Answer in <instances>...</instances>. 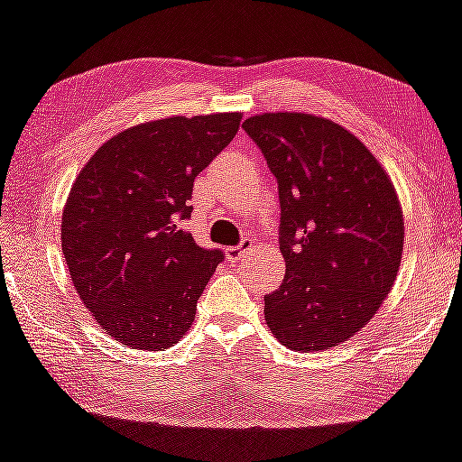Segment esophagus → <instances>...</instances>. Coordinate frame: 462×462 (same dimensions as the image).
Instances as JSON below:
<instances>
[{"instance_id": "esophagus-1", "label": "esophagus", "mask_w": 462, "mask_h": 462, "mask_svg": "<svg viewBox=\"0 0 462 462\" xmlns=\"http://www.w3.org/2000/svg\"><path fill=\"white\" fill-rule=\"evenodd\" d=\"M252 247H254V241H252V238L245 236L241 243H238V245L227 247V255H230V258L235 260V263H241V260L247 258L249 249H252Z\"/></svg>"}]
</instances>
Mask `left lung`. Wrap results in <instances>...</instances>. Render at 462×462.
<instances>
[{"mask_svg": "<svg viewBox=\"0 0 462 462\" xmlns=\"http://www.w3.org/2000/svg\"><path fill=\"white\" fill-rule=\"evenodd\" d=\"M280 193L282 286L264 320L292 351H322L355 336L396 280L404 221L387 171L353 133L310 114L243 122Z\"/></svg>", "mask_w": 462, "mask_h": 462, "instance_id": "1", "label": "left lung"}]
</instances>
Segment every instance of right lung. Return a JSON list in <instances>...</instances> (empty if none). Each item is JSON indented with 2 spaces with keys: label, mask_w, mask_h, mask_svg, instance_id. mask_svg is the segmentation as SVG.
I'll list each match as a JSON object with an SVG mask.
<instances>
[{
  "label": "right lung",
  "mask_w": 462,
  "mask_h": 462,
  "mask_svg": "<svg viewBox=\"0 0 462 462\" xmlns=\"http://www.w3.org/2000/svg\"><path fill=\"white\" fill-rule=\"evenodd\" d=\"M241 114L174 116L111 137L66 199L62 252L83 305L111 337L168 348L196 316L221 249L199 247L191 217L196 176L224 150Z\"/></svg>",
  "instance_id": "right-lung-1"
}]
</instances>
